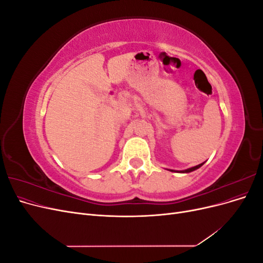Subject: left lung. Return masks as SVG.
I'll list each match as a JSON object with an SVG mask.
<instances>
[{
	"instance_id": "left-lung-1",
	"label": "left lung",
	"mask_w": 263,
	"mask_h": 263,
	"mask_svg": "<svg viewBox=\"0 0 263 263\" xmlns=\"http://www.w3.org/2000/svg\"><path fill=\"white\" fill-rule=\"evenodd\" d=\"M204 164V162L203 163H201V164H198V165H195V166H193V168H190V169H186V170H184V171H181V172H183V173H189V172H192V171H194V170H196V169H198V168H201V166Z\"/></svg>"
}]
</instances>
